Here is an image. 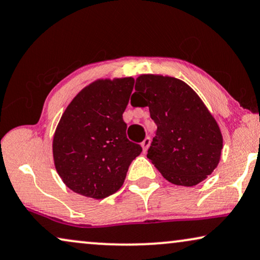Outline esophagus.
Returning a JSON list of instances; mask_svg holds the SVG:
<instances>
[{
  "label": "esophagus",
  "mask_w": 260,
  "mask_h": 260,
  "mask_svg": "<svg viewBox=\"0 0 260 260\" xmlns=\"http://www.w3.org/2000/svg\"><path fill=\"white\" fill-rule=\"evenodd\" d=\"M150 144H151V139L150 138H145V139L143 140V143H141V147H143V151L146 152L147 148L150 147Z\"/></svg>",
  "instance_id": "1"
}]
</instances>
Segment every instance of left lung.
<instances>
[{"label": "left lung", "mask_w": 260, "mask_h": 260, "mask_svg": "<svg viewBox=\"0 0 260 260\" xmlns=\"http://www.w3.org/2000/svg\"><path fill=\"white\" fill-rule=\"evenodd\" d=\"M133 107H148L157 133L147 158L166 181L192 186L219 164L223 139L216 120L185 82L161 75H140Z\"/></svg>", "instance_id": "1"}]
</instances>
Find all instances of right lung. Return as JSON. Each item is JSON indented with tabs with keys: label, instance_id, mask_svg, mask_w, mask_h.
I'll list each match as a JSON object with an SVG mask.
<instances>
[{
	"label": "right lung",
	"instance_id": "obj_1",
	"mask_svg": "<svg viewBox=\"0 0 260 260\" xmlns=\"http://www.w3.org/2000/svg\"><path fill=\"white\" fill-rule=\"evenodd\" d=\"M132 77L98 79L67 107L52 151L61 181L79 195L101 200L122 186L141 146L126 137L122 114L132 94Z\"/></svg>",
	"mask_w": 260,
	"mask_h": 260
}]
</instances>
